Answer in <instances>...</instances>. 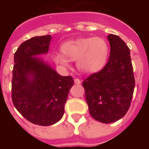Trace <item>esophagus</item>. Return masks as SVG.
I'll use <instances>...</instances> for the list:
<instances>
[{
  "label": "esophagus",
  "instance_id": "esophagus-1",
  "mask_svg": "<svg viewBox=\"0 0 149 149\" xmlns=\"http://www.w3.org/2000/svg\"><path fill=\"white\" fill-rule=\"evenodd\" d=\"M74 83L76 84H81V81L80 79H78V78H75L74 79Z\"/></svg>",
  "mask_w": 149,
  "mask_h": 149
}]
</instances>
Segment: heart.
Wrapping results in <instances>:
<instances>
[{
	"label": "heart",
	"instance_id": "heart-1",
	"mask_svg": "<svg viewBox=\"0 0 149 149\" xmlns=\"http://www.w3.org/2000/svg\"><path fill=\"white\" fill-rule=\"evenodd\" d=\"M61 52H53V62L63 70L70 68L72 61H76L80 72L90 74L100 71L105 66L109 54V46L101 37H83L62 44Z\"/></svg>",
	"mask_w": 149,
	"mask_h": 149
}]
</instances>
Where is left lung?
Wrapping results in <instances>:
<instances>
[{
  "instance_id": "8db88e82",
  "label": "left lung",
  "mask_w": 149,
  "mask_h": 149,
  "mask_svg": "<svg viewBox=\"0 0 149 149\" xmlns=\"http://www.w3.org/2000/svg\"><path fill=\"white\" fill-rule=\"evenodd\" d=\"M110 55L106 65L82 83L90 115L104 124L128 112L135 87L130 50L118 36L109 34Z\"/></svg>"
}]
</instances>
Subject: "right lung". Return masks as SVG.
Returning a JSON list of instances; mask_svg holds the SVG:
<instances>
[{"mask_svg":"<svg viewBox=\"0 0 149 149\" xmlns=\"http://www.w3.org/2000/svg\"><path fill=\"white\" fill-rule=\"evenodd\" d=\"M51 35L34 37L14 54L12 99L15 108L33 124L49 126L58 122L74 81L57 73L38 56L49 52Z\"/></svg>","mask_w":149,"mask_h":149,"instance_id":"obj_1","label":"right lung"}]
</instances>
